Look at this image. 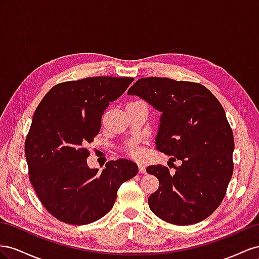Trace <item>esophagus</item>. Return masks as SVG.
<instances>
[{
  "label": "esophagus",
  "mask_w": 259,
  "mask_h": 259,
  "mask_svg": "<svg viewBox=\"0 0 259 259\" xmlns=\"http://www.w3.org/2000/svg\"><path fill=\"white\" fill-rule=\"evenodd\" d=\"M139 172L140 174H146V168L144 165L139 164Z\"/></svg>",
  "instance_id": "1"
}]
</instances>
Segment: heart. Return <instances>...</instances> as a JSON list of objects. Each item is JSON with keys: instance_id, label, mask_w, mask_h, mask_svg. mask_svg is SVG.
Instances as JSON below:
<instances>
[{"instance_id": "1", "label": "heart", "mask_w": 259, "mask_h": 259, "mask_svg": "<svg viewBox=\"0 0 259 259\" xmlns=\"http://www.w3.org/2000/svg\"><path fill=\"white\" fill-rule=\"evenodd\" d=\"M130 153H131L132 155H134V156H136V157H140V156H141V150H140L137 145H132V146H131Z\"/></svg>"}]
</instances>
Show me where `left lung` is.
Listing matches in <instances>:
<instances>
[{"label":"left lung","mask_w":259,"mask_h":259,"mask_svg":"<svg viewBox=\"0 0 259 259\" xmlns=\"http://www.w3.org/2000/svg\"><path fill=\"white\" fill-rule=\"evenodd\" d=\"M128 94L161 113L156 149L181 162L174 175L162 165L146 168L159 181L149 197L151 210L178 226L206 219L223 202L233 174V134L224 107L201 83L169 78H141Z\"/></svg>","instance_id":"8db88e82"}]
</instances>
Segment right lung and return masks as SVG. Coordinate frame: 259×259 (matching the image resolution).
<instances>
[{
    "label": "right lung",
    "instance_id": "1",
    "mask_svg": "<svg viewBox=\"0 0 259 259\" xmlns=\"http://www.w3.org/2000/svg\"><path fill=\"white\" fill-rule=\"evenodd\" d=\"M129 77H93L54 85L33 114L25 142L30 180L46 209L69 225L94 223L112 209L121 184L138 174L130 159L87 164V145L101 129L110 102L127 90Z\"/></svg>",
    "mask_w": 259,
    "mask_h": 259
}]
</instances>
